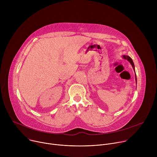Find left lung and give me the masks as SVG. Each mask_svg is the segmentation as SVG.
I'll return each instance as SVG.
<instances>
[{"mask_svg": "<svg viewBox=\"0 0 157 157\" xmlns=\"http://www.w3.org/2000/svg\"><path fill=\"white\" fill-rule=\"evenodd\" d=\"M123 58H124V59H127V60L130 63V64H132V67H133V69L134 70V71H135V66H134L133 62L132 59H131V58H130V56H127V55H124V56H123ZM135 73H136V72H135ZM135 75H136V83H137V76H136V74Z\"/></svg>", "mask_w": 157, "mask_h": 157, "instance_id": "obj_1", "label": "left lung"}]
</instances>
